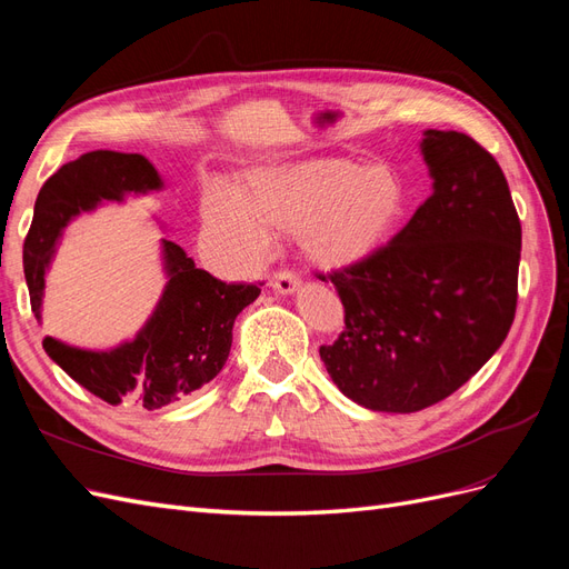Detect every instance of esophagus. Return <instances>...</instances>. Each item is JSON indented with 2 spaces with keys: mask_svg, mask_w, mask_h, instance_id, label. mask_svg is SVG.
Returning <instances> with one entry per match:
<instances>
[{
  "mask_svg": "<svg viewBox=\"0 0 569 569\" xmlns=\"http://www.w3.org/2000/svg\"><path fill=\"white\" fill-rule=\"evenodd\" d=\"M270 287L278 291V295H295V291L301 287V280H299V274H295V272L280 270L270 278Z\"/></svg>",
  "mask_w": 569,
  "mask_h": 569,
  "instance_id": "1",
  "label": "esophagus"
}]
</instances>
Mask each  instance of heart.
Wrapping results in <instances>:
<instances>
[{"instance_id":"1","label":"heart","mask_w":569,"mask_h":569,"mask_svg":"<svg viewBox=\"0 0 569 569\" xmlns=\"http://www.w3.org/2000/svg\"><path fill=\"white\" fill-rule=\"evenodd\" d=\"M406 203V182L389 166L303 159L256 168L249 197L226 182L216 184L203 203V232L232 263L249 268L270 253V228L299 230L311 261L347 268L387 242Z\"/></svg>"}]
</instances>
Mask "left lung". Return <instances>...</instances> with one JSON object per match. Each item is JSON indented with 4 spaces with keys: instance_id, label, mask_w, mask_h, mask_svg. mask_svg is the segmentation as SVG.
Here are the masks:
<instances>
[{
    "instance_id": "1",
    "label": "left lung",
    "mask_w": 569,
    "mask_h": 569,
    "mask_svg": "<svg viewBox=\"0 0 569 569\" xmlns=\"http://www.w3.org/2000/svg\"><path fill=\"white\" fill-rule=\"evenodd\" d=\"M420 153L432 197L387 247L327 274L347 327L320 358L343 396L380 412L451 396L501 347L518 306L522 228L501 166L456 130H425Z\"/></svg>"
}]
</instances>
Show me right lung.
I'll use <instances>...</instances> for the list:
<instances>
[{
  "label": "right lung",
  "instance_id": "right-lung-1",
  "mask_svg": "<svg viewBox=\"0 0 569 569\" xmlns=\"http://www.w3.org/2000/svg\"><path fill=\"white\" fill-rule=\"evenodd\" d=\"M163 178L142 153L97 149L61 166L38 194L23 244L30 306L42 322L44 278L63 230L104 203L161 192ZM166 284L151 316L132 339L111 349H80L44 337L47 356L73 380L111 406L159 410L187 399L226 366L237 316L261 295L256 284H226L197 268L187 251L161 239Z\"/></svg>",
  "mask_w": 569,
  "mask_h": 569
}]
</instances>
